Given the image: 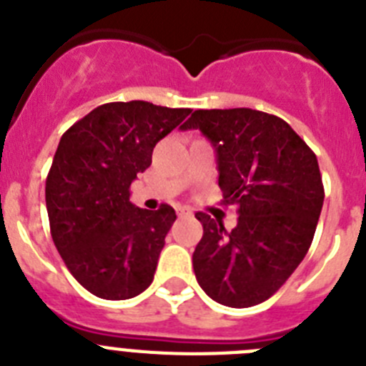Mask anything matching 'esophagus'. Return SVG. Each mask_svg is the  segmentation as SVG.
Masks as SVG:
<instances>
[{
    "mask_svg": "<svg viewBox=\"0 0 366 366\" xmlns=\"http://www.w3.org/2000/svg\"><path fill=\"white\" fill-rule=\"evenodd\" d=\"M176 212H177V216H179V218L192 214V211H190L189 207H176Z\"/></svg>",
    "mask_w": 366,
    "mask_h": 366,
    "instance_id": "1",
    "label": "esophagus"
}]
</instances>
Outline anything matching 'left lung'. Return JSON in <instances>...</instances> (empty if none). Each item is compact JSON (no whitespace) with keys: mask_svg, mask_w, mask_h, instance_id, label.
Listing matches in <instances>:
<instances>
[{"mask_svg":"<svg viewBox=\"0 0 366 366\" xmlns=\"http://www.w3.org/2000/svg\"><path fill=\"white\" fill-rule=\"evenodd\" d=\"M181 130H199L216 150L225 205L238 223L196 212L203 236L192 266L203 292L231 308L269 299L308 253L325 189L312 148L277 115L251 108L196 109Z\"/></svg>","mask_w":366,"mask_h":366,"instance_id":"left-lung-1","label":"left lung"}]
</instances>
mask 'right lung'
Here are the masks:
<instances>
[{
    "label": "right lung",
    "instance_id": "obj_1",
    "mask_svg": "<svg viewBox=\"0 0 366 366\" xmlns=\"http://www.w3.org/2000/svg\"><path fill=\"white\" fill-rule=\"evenodd\" d=\"M189 108L144 100L108 102L62 135L45 181L51 236L67 269L100 299L124 300L154 280L176 211L130 202V185L152 164L161 139Z\"/></svg>",
    "mask_w": 366,
    "mask_h": 366
}]
</instances>
